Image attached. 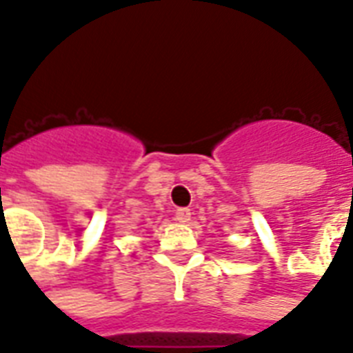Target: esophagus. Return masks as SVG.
<instances>
[{
  "mask_svg": "<svg viewBox=\"0 0 353 353\" xmlns=\"http://www.w3.org/2000/svg\"><path fill=\"white\" fill-rule=\"evenodd\" d=\"M190 217H192L190 208H176V210H174V219L180 221V223H186V221H190Z\"/></svg>",
  "mask_w": 353,
  "mask_h": 353,
  "instance_id": "1",
  "label": "esophagus"
}]
</instances>
